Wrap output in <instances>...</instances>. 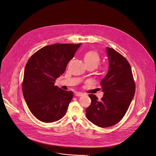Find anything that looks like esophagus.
<instances>
[{
    "label": "esophagus",
    "instance_id": "obj_1",
    "mask_svg": "<svg viewBox=\"0 0 156 156\" xmlns=\"http://www.w3.org/2000/svg\"><path fill=\"white\" fill-rule=\"evenodd\" d=\"M83 94V93L80 92H76L75 93V96H81Z\"/></svg>",
    "mask_w": 156,
    "mask_h": 156
}]
</instances>
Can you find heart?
Segmentation results:
<instances>
[{"label":"heart","mask_w":156,"mask_h":156,"mask_svg":"<svg viewBox=\"0 0 156 156\" xmlns=\"http://www.w3.org/2000/svg\"><path fill=\"white\" fill-rule=\"evenodd\" d=\"M100 57L95 51H89L84 55V62L87 67H92L96 68L100 63Z\"/></svg>","instance_id":"obj_1"}]
</instances>
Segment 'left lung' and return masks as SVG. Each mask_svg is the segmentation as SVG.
<instances>
[{"mask_svg": "<svg viewBox=\"0 0 156 156\" xmlns=\"http://www.w3.org/2000/svg\"><path fill=\"white\" fill-rule=\"evenodd\" d=\"M109 67L101 80L104 92L101 101L90 94V106L86 110L89 121L100 127H108L118 123L124 116L135 94L136 86L131 66L119 52L107 48Z\"/></svg>", "mask_w": 156, "mask_h": 156, "instance_id": "obj_1", "label": "left lung"}]
</instances>
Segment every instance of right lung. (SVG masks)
Masks as SVG:
<instances>
[{
    "label": "right lung",
    "mask_w": 156,
    "mask_h": 156,
    "mask_svg": "<svg viewBox=\"0 0 156 156\" xmlns=\"http://www.w3.org/2000/svg\"><path fill=\"white\" fill-rule=\"evenodd\" d=\"M80 46L81 43L46 46L34 54L27 63L22 92L30 112L39 121L53 122L65 115L73 94L54 84Z\"/></svg>",
    "instance_id": "1"
}]
</instances>
